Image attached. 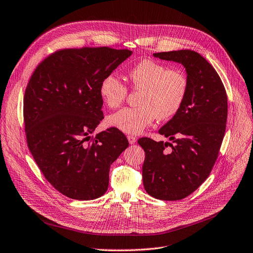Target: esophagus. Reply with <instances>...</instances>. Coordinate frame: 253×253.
I'll return each mask as SVG.
<instances>
[{"instance_id":"1","label":"esophagus","mask_w":253,"mask_h":253,"mask_svg":"<svg viewBox=\"0 0 253 253\" xmlns=\"http://www.w3.org/2000/svg\"><path fill=\"white\" fill-rule=\"evenodd\" d=\"M127 138H128V141H129V144H134V142L136 141V137L135 136H133V135H128L127 136Z\"/></svg>"}]
</instances>
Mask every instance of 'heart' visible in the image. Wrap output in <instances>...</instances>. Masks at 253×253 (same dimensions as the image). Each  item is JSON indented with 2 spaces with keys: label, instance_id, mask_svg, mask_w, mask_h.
Segmentation results:
<instances>
[{
  "label": "heart",
  "instance_id": "b5f03b06",
  "mask_svg": "<svg viewBox=\"0 0 253 253\" xmlns=\"http://www.w3.org/2000/svg\"><path fill=\"white\" fill-rule=\"evenodd\" d=\"M129 85L137 95L136 107H126L107 118V124L122 132L137 134L157 118L169 120L177 115L185 103L189 91L188 75L181 68L153 59L141 60L128 71ZM99 93L109 108L122 105L128 95L127 85L114 73L100 82Z\"/></svg>",
  "mask_w": 253,
  "mask_h": 253
}]
</instances>
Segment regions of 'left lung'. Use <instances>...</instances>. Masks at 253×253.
<instances>
[{"mask_svg":"<svg viewBox=\"0 0 253 253\" xmlns=\"http://www.w3.org/2000/svg\"><path fill=\"white\" fill-rule=\"evenodd\" d=\"M154 57L181 63L189 91L181 111L159 130L171 144L138 139L146 152L142 182L155 199L179 201L199 188L214 167L225 133L227 96L218 73L199 52L183 49Z\"/></svg>","mask_w":253,"mask_h":253,"instance_id":"8db88e82","label":"left lung"}]
</instances>
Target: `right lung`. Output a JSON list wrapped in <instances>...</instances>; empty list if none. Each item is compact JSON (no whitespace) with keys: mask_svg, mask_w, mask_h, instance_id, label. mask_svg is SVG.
Masks as SVG:
<instances>
[{"mask_svg":"<svg viewBox=\"0 0 253 253\" xmlns=\"http://www.w3.org/2000/svg\"><path fill=\"white\" fill-rule=\"evenodd\" d=\"M132 51L108 46L64 48L33 72L24 97L27 144L45 179L73 200L108 187L109 168L129 145L114 127L91 135L103 119L101 80Z\"/></svg>","mask_w":253,"mask_h":253,"instance_id":"1","label":"right lung"}]
</instances>
